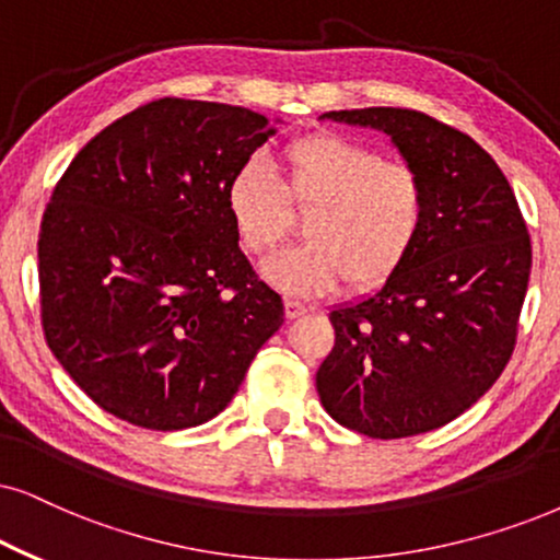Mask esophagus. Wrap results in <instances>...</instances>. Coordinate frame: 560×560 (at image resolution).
Instances as JSON below:
<instances>
[{
	"label": "esophagus",
	"instance_id": "esophagus-1",
	"mask_svg": "<svg viewBox=\"0 0 560 560\" xmlns=\"http://www.w3.org/2000/svg\"><path fill=\"white\" fill-rule=\"evenodd\" d=\"M307 310H310L307 304H302L296 300H284V315L289 317V320H296V317H302Z\"/></svg>",
	"mask_w": 560,
	"mask_h": 560
}]
</instances>
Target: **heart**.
<instances>
[{
    "label": "heart",
    "instance_id": "b5f03b06",
    "mask_svg": "<svg viewBox=\"0 0 560 560\" xmlns=\"http://www.w3.org/2000/svg\"><path fill=\"white\" fill-rule=\"evenodd\" d=\"M281 160L284 186L256 158L228 183V214L247 253L287 235L289 203L315 207L302 224L307 243L268 256L264 279L300 296L332 292L343 281L353 292L390 281L427 228L429 190L419 170L336 133L296 139Z\"/></svg>",
    "mask_w": 560,
    "mask_h": 560
}]
</instances>
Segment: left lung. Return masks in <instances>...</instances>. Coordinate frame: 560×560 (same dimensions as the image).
<instances>
[{
	"mask_svg": "<svg viewBox=\"0 0 560 560\" xmlns=\"http://www.w3.org/2000/svg\"><path fill=\"white\" fill-rule=\"evenodd\" d=\"M320 118L387 133L427 183L429 217L390 281L330 313L336 343L317 395L359 434H423L465 413L512 359L533 266L527 224L504 173L468 133L408 108Z\"/></svg>",
	"mask_w": 560,
	"mask_h": 560,
	"instance_id": "left-lung-1",
	"label": "left lung"
}]
</instances>
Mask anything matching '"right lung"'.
<instances>
[{"mask_svg":"<svg viewBox=\"0 0 560 560\" xmlns=\"http://www.w3.org/2000/svg\"><path fill=\"white\" fill-rule=\"evenodd\" d=\"M273 133L237 105L162 97L90 139L56 183L38 235L46 343L116 419H214L284 323L228 214L230 178Z\"/></svg>","mask_w":560,"mask_h":560,"instance_id":"add662e5","label":"right lung"}]
</instances>
